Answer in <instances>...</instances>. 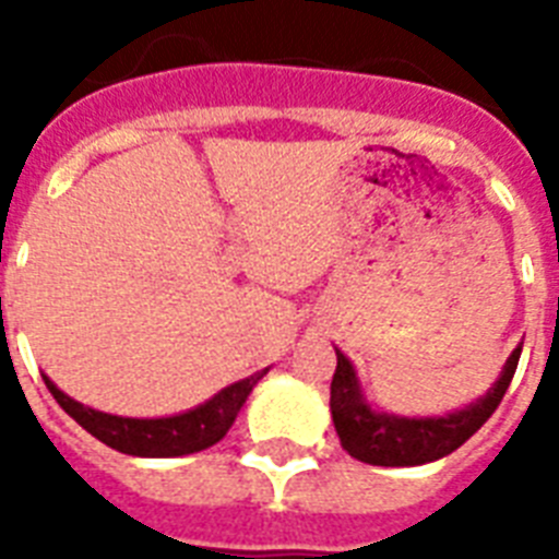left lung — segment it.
<instances>
[{"instance_id": "left-lung-1", "label": "left lung", "mask_w": 559, "mask_h": 559, "mask_svg": "<svg viewBox=\"0 0 559 559\" xmlns=\"http://www.w3.org/2000/svg\"><path fill=\"white\" fill-rule=\"evenodd\" d=\"M520 354L522 345L508 357L493 389L461 412H450L443 417H397L368 406L350 359L336 350L331 415L342 450L348 452L350 459L373 464V467H417V464H429V461L450 455L467 438H473L502 403L504 391L520 366Z\"/></svg>"}]
</instances>
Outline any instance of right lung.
<instances>
[{
  "label": "right lung",
  "instance_id": "right-lung-1",
  "mask_svg": "<svg viewBox=\"0 0 559 559\" xmlns=\"http://www.w3.org/2000/svg\"><path fill=\"white\" fill-rule=\"evenodd\" d=\"M266 371L270 368H263V371L252 373V377H246L235 385H226L214 397L205 400L202 406L174 417L107 415V412L83 406L69 394H63L48 377H43V380H46L51 397L63 406L66 415L74 417L100 443H107V447L124 452V455H139V459H177V455H191V452L214 447L231 429L237 412L249 397V391L254 389V382L261 380Z\"/></svg>",
  "mask_w": 559,
  "mask_h": 559
}]
</instances>
